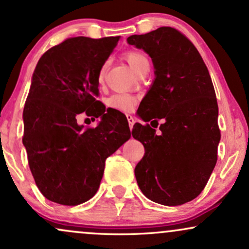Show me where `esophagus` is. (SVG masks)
<instances>
[{"instance_id": "34e87169", "label": "esophagus", "mask_w": 249, "mask_h": 249, "mask_svg": "<svg viewBox=\"0 0 249 249\" xmlns=\"http://www.w3.org/2000/svg\"><path fill=\"white\" fill-rule=\"evenodd\" d=\"M126 118H127L128 125H130V128H132L133 125H134V118L131 115H126Z\"/></svg>"}]
</instances>
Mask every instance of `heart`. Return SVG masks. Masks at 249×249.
<instances>
[{"label": "heart", "mask_w": 249, "mask_h": 249, "mask_svg": "<svg viewBox=\"0 0 249 249\" xmlns=\"http://www.w3.org/2000/svg\"><path fill=\"white\" fill-rule=\"evenodd\" d=\"M124 59L128 63V65H130V67L132 68V70L136 71V72L139 70V68H141L144 63L147 62L146 57L142 55V53H138V51H127V53H124ZM104 71L105 68L103 67L98 75L99 81H102L103 77H104ZM136 97L127 95V93H116V95L111 96L110 98L107 99L108 107L119 111H124V112H128V111L132 110L134 105H136Z\"/></svg>", "instance_id": "heart-1"}]
</instances>
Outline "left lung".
I'll return each instance as SVG.
<instances>
[{
	"label": "left lung",
	"mask_w": 249,
	"mask_h": 249,
	"mask_svg": "<svg viewBox=\"0 0 249 249\" xmlns=\"http://www.w3.org/2000/svg\"><path fill=\"white\" fill-rule=\"evenodd\" d=\"M127 43L150 55L156 75L139 116L165 121L159 134L148 124L133 126V138L145 148L134 168L137 182L152 201L178 206L201 193L218 159L221 136L212 79L193 43L174 28L132 35Z\"/></svg>",
	"instance_id": "8db88e82"
}]
</instances>
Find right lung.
Listing matches in <instances>:
<instances>
[{
	"label": "right lung",
	"mask_w": 249,
	"mask_h": 249,
	"mask_svg": "<svg viewBox=\"0 0 249 249\" xmlns=\"http://www.w3.org/2000/svg\"><path fill=\"white\" fill-rule=\"evenodd\" d=\"M118 41L71 37L37 63L23 110V145L37 187L50 201L76 206L92 198L107 158L131 137L126 117L97 101L99 71ZM82 112L102 121L97 128L78 125Z\"/></svg>",
	"instance_id": "1"
}]
</instances>
